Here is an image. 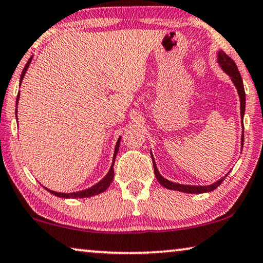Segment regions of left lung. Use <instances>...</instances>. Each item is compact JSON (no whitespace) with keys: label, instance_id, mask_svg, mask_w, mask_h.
I'll return each mask as SVG.
<instances>
[{"label":"left lung","instance_id":"obj_1","mask_svg":"<svg viewBox=\"0 0 263 263\" xmlns=\"http://www.w3.org/2000/svg\"><path fill=\"white\" fill-rule=\"evenodd\" d=\"M217 60H218L219 66H221V67H222V69L224 70V72L228 74L230 78H232V80L234 82L235 87L237 88L238 96H240V103H241L242 123H243V116H245V109H246V93H245L243 81H242L241 74H240V72H238L237 66L234 62V60H232V58H229L228 55H227V54L223 52V50H219V52H218ZM241 145H242V147H243V135H242V143H241ZM152 162H154L155 176H156L157 181H158L160 184H162L164 187H166V189H170V190H177V191H181V193H186V194L210 193V191L215 190L217 186L221 185V183L223 182V179H224V178H221V179H219V181L215 182L214 184H211V185H206V186H203V185H183V184L170 182V181H167V179L164 178L163 176L159 174L158 169H157L156 163H155V160H154V157H152ZM226 176H228V175H226Z\"/></svg>","mask_w":263,"mask_h":263}]
</instances>
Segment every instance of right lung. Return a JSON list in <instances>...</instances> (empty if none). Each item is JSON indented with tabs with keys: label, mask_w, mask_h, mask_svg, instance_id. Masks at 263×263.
<instances>
[{
	"label": "right lung",
	"mask_w": 263,
	"mask_h": 263,
	"mask_svg": "<svg viewBox=\"0 0 263 263\" xmlns=\"http://www.w3.org/2000/svg\"><path fill=\"white\" fill-rule=\"evenodd\" d=\"M30 64V59L28 60V62H27V65L25 66V68H23L22 70V74H21V81L23 79V77H25V73L27 68H28V66ZM20 81V82H21ZM21 85V84H20ZM18 98H20V93L17 94V98H16V113H17V103H18ZM17 117V115H16ZM120 139L121 137H119L118 142H117L116 144V148H115V155H113V163L111 165V169H109V171L107 172V175L105 176V177L101 179L100 182H98L96 185H93L91 187H88V189L86 190H81V191H77V193H70V194H62V193H57V191H53V190H49L47 189V187H45V189L47 191H49L50 194L55 195L58 196V197H62V198H85V197H92V196L94 195H99L101 193H104L105 190L107 189V187L109 186V184L112 183L113 181V177H115V169H113V165H115V159H116V155L118 154L119 151V144H120Z\"/></svg>",
	"instance_id": "add662e5"
}]
</instances>
